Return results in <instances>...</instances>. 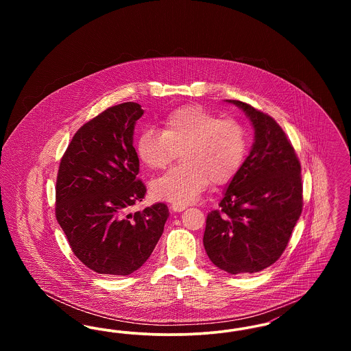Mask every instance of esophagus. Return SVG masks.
Returning a JSON list of instances; mask_svg holds the SVG:
<instances>
[{"mask_svg":"<svg viewBox=\"0 0 351 351\" xmlns=\"http://www.w3.org/2000/svg\"><path fill=\"white\" fill-rule=\"evenodd\" d=\"M185 208H186V205H179V204H172V205H171V209H172L173 212H176V213L183 212V210H185Z\"/></svg>","mask_w":351,"mask_h":351,"instance_id":"1","label":"esophagus"}]
</instances>
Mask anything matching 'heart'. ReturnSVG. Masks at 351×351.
I'll list each match as a JSON object with an SVG mask.
<instances>
[{
  "instance_id": "obj_1",
  "label": "heart",
  "mask_w": 351,
  "mask_h": 351,
  "mask_svg": "<svg viewBox=\"0 0 351 351\" xmlns=\"http://www.w3.org/2000/svg\"><path fill=\"white\" fill-rule=\"evenodd\" d=\"M162 126V132L145 129L138 135L135 151L139 160L158 171L180 151L183 165L151 182L154 200L186 205L210 182L229 183L245 160L247 135L235 119H219L206 109L191 105L172 110Z\"/></svg>"
}]
</instances>
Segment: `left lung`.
<instances>
[{
    "label": "left lung",
    "mask_w": 351,
    "mask_h": 351,
    "mask_svg": "<svg viewBox=\"0 0 351 351\" xmlns=\"http://www.w3.org/2000/svg\"><path fill=\"white\" fill-rule=\"evenodd\" d=\"M254 129L250 154L206 217L204 247L216 267L232 275L269 267L285 250L302 209L300 162L274 118L242 101Z\"/></svg>",
    "instance_id": "1"
}]
</instances>
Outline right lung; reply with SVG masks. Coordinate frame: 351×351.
Masks as SVG:
<instances>
[{"label":"right lung","instance_id":"add662e5","mask_svg":"<svg viewBox=\"0 0 351 351\" xmlns=\"http://www.w3.org/2000/svg\"><path fill=\"white\" fill-rule=\"evenodd\" d=\"M142 114L139 104L123 102L86 122L73 135L58 172L56 219L73 254L108 276L141 268L169 216L162 202L128 212L146 193L136 179L139 159L133 146Z\"/></svg>","mask_w":351,"mask_h":351}]
</instances>
